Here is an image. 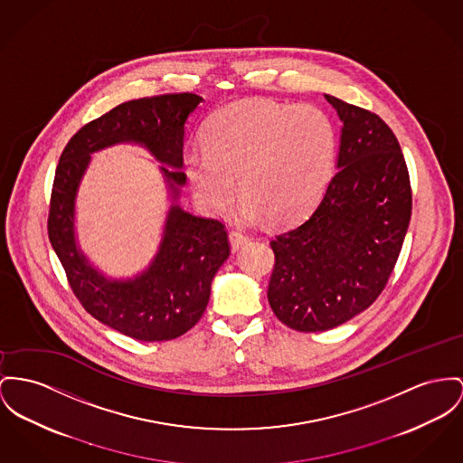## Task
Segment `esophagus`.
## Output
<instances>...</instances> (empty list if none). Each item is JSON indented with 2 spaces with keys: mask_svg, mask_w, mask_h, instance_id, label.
<instances>
[{
  "mask_svg": "<svg viewBox=\"0 0 463 463\" xmlns=\"http://www.w3.org/2000/svg\"><path fill=\"white\" fill-rule=\"evenodd\" d=\"M228 239H230V244H232V250H233V252L239 250V249L244 246L247 241H249L244 233H241V232H237V230H232L230 235H228Z\"/></svg>",
  "mask_w": 463,
  "mask_h": 463,
  "instance_id": "esophagus-1",
  "label": "esophagus"
}]
</instances>
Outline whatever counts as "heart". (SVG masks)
Here are the masks:
<instances>
[{"label":"heart","mask_w":463,"mask_h":463,"mask_svg":"<svg viewBox=\"0 0 463 463\" xmlns=\"http://www.w3.org/2000/svg\"><path fill=\"white\" fill-rule=\"evenodd\" d=\"M205 151L189 149L184 172L198 203L221 213L246 196L242 214H265L276 224L306 216L330 179L337 133L314 105L241 99L217 110L207 124Z\"/></svg>","instance_id":"b5f03b06"}]
</instances>
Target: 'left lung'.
<instances>
[{
  "label": "left lung",
  "instance_id": "left-lung-1",
  "mask_svg": "<svg viewBox=\"0 0 463 463\" xmlns=\"http://www.w3.org/2000/svg\"><path fill=\"white\" fill-rule=\"evenodd\" d=\"M342 121L337 172L316 209L270 242L269 304L297 332H325L370 307L401 254L412 193L401 144L373 112L325 94Z\"/></svg>",
  "mask_w": 463,
  "mask_h": 463
}]
</instances>
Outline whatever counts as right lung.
Instances as JSON below:
<instances>
[{"instance_id":"add662e5","label":"right lung","mask_w":463,"mask_h":463,"mask_svg":"<svg viewBox=\"0 0 463 463\" xmlns=\"http://www.w3.org/2000/svg\"><path fill=\"white\" fill-rule=\"evenodd\" d=\"M193 93L159 94L118 105L82 126L62 151L49 205V241L77 300L103 325L131 339L156 342L191 330L211 297V284L230 256L224 224L172 203L153 263L135 279H107L75 242V196L91 155L116 144H140L156 159L174 200L185 184L184 124L200 105Z\"/></svg>"}]
</instances>
